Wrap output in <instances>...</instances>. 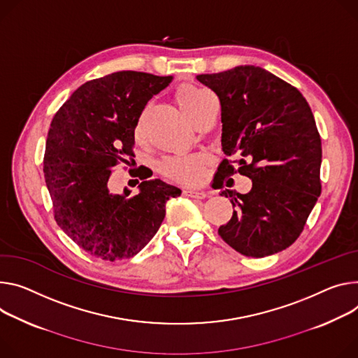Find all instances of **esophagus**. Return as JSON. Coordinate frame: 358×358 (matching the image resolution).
Masks as SVG:
<instances>
[{"instance_id":"34e87169","label":"esophagus","mask_w":358,"mask_h":358,"mask_svg":"<svg viewBox=\"0 0 358 358\" xmlns=\"http://www.w3.org/2000/svg\"><path fill=\"white\" fill-rule=\"evenodd\" d=\"M182 194H184V196H187V197L199 199V200H203V199L208 197L207 192L200 191V189H192V188H185V189H182Z\"/></svg>"}]
</instances>
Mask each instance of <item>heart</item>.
<instances>
[{
	"mask_svg": "<svg viewBox=\"0 0 358 358\" xmlns=\"http://www.w3.org/2000/svg\"><path fill=\"white\" fill-rule=\"evenodd\" d=\"M176 101L181 111L191 121L201 110H204L211 101L213 96L203 88L194 84H181L176 90ZM144 117H140L136 124V137L140 138L143 134ZM207 169V157L204 154L189 155H174L159 162V173L177 182L197 184L203 181Z\"/></svg>",
	"mask_w": 358,
	"mask_h": 358,
	"instance_id": "obj_1",
	"label": "heart"
}]
</instances>
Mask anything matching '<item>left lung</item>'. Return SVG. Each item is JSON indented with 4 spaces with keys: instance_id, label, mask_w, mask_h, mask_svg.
<instances>
[{
    "instance_id": "1",
    "label": "left lung",
    "mask_w": 358,
    "mask_h": 358,
    "mask_svg": "<svg viewBox=\"0 0 358 358\" xmlns=\"http://www.w3.org/2000/svg\"><path fill=\"white\" fill-rule=\"evenodd\" d=\"M197 80L218 96L222 151L233 157L221 161L218 188L236 173L252 181L247 194L221 192L236 210L220 237L254 258L285 250L303 233L321 194V138L308 103L296 87L254 66Z\"/></svg>"
}]
</instances>
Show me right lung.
<instances>
[{
    "label": "right lung",
    "mask_w": 358,
    "mask_h": 358,
    "mask_svg": "<svg viewBox=\"0 0 358 358\" xmlns=\"http://www.w3.org/2000/svg\"><path fill=\"white\" fill-rule=\"evenodd\" d=\"M173 77L118 71L87 81L55 113L44 154V178L54 220L78 247L106 262L131 258L158 231L166 203L181 189L161 180L140 192L111 194L118 162L134 155L136 124L152 95ZM134 161V159H133Z\"/></svg>",
    "instance_id": "obj_1"
}]
</instances>
